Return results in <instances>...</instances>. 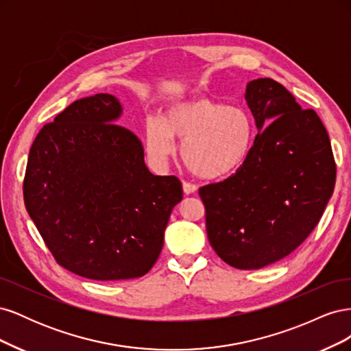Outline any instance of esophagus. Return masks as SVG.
Segmentation results:
<instances>
[{"label": "esophagus", "mask_w": 351, "mask_h": 351, "mask_svg": "<svg viewBox=\"0 0 351 351\" xmlns=\"http://www.w3.org/2000/svg\"><path fill=\"white\" fill-rule=\"evenodd\" d=\"M183 190L186 195H190V193H195L197 190V186L193 184V183H189V182H183Z\"/></svg>", "instance_id": "34e87169"}]
</instances>
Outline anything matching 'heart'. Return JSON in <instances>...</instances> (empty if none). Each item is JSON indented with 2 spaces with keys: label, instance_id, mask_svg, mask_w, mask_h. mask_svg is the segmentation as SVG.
Masks as SVG:
<instances>
[{
  "label": "heart",
  "instance_id": "heart-1",
  "mask_svg": "<svg viewBox=\"0 0 351 351\" xmlns=\"http://www.w3.org/2000/svg\"><path fill=\"white\" fill-rule=\"evenodd\" d=\"M183 141V162L202 178L224 177L246 161L254 139L250 112L239 105L226 107L205 97L178 101L162 120L146 125L145 145L151 159L162 164Z\"/></svg>",
  "mask_w": 351,
  "mask_h": 351
}]
</instances>
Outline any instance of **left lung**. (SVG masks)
<instances>
[{
	"mask_svg": "<svg viewBox=\"0 0 351 351\" xmlns=\"http://www.w3.org/2000/svg\"><path fill=\"white\" fill-rule=\"evenodd\" d=\"M259 133L234 174L199 189L212 249L239 269H259L295 250L319 222L337 168L325 125L281 83H247Z\"/></svg>",
	"mask_w": 351,
	"mask_h": 351,
	"instance_id": "left-lung-1",
	"label": "left lung"
}]
</instances>
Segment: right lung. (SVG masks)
I'll return each instance as SVG.
<instances>
[{"mask_svg":"<svg viewBox=\"0 0 351 351\" xmlns=\"http://www.w3.org/2000/svg\"><path fill=\"white\" fill-rule=\"evenodd\" d=\"M121 105L108 93L74 101L30 147L23 197L52 256L95 281L142 277L164 244L183 199L174 176H154L133 132L115 124Z\"/></svg>","mask_w":351,"mask_h":351,"instance_id":"obj_1","label":"right lung"}]
</instances>
